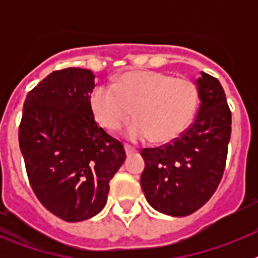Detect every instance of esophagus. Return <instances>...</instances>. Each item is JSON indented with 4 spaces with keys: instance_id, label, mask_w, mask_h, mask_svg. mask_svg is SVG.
<instances>
[{
    "instance_id": "34e87169",
    "label": "esophagus",
    "mask_w": 258,
    "mask_h": 258,
    "mask_svg": "<svg viewBox=\"0 0 258 258\" xmlns=\"http://www.w3.org/2000/svg\"><path fill=\"white\" fill-rule=\"evenodd\" d=\"M124 149H125V154H126L127 156H129V155H132V154H136V152H137V150L134 149V147H132V146H129V145H125Z\"/></svg>"
}]
</instances>
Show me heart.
I'll list each match as a JSON object with an SVG mask.
<instances>
[{"label":"heart","mask_w":258,"mask_h":258,"mask_svg":"<svg viewBox=\"0 0 258 258\" xmlns=\"http://www.w3.org/2000/svg\"><path fill=\"white\" fill-rule=\"evenodd\" d=\"M92 109L98 122L109 132L127 127L131 141L151 138L169 143L179 138L192 122L199 107V89L188 79L138 71L126 74L116 85H101L92 94Z\"/></svg>","instance_id":"obj_1"}]
</instances>
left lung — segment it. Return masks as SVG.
Instances as JSON below:
<instances>
[{
	"instance_id": "left-lung-1",
	"label": "left lung",
	"mask_w": 258,
	"mask_h": 258,
	"mask_svg": "<svg viewBox=\"0 0 258 258\" xmlns=\"http://www.w3.org/2000/svg\"><path fill=\"white\" fill-rule=\"evenodd\" d=\"M195 121L179 138L143 149L141 186L150 206L173 217L202 208L217 190L226 165L231 111L220 81L202 72Z\"/></svg>"
}]
</instances>
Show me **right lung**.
<instances>
[{"mask_svg": "<svg viewBox=\"0 0 258 258\" xmlns=\"http://www.w3.org/2000/svg\"><path fill=\"white\" fill-rule=\"evenodd\" d=\"M90 70L54 71L27 94L19 146L40 203L67 222L103 209L109 181L125 161L124 147L98 126Z\"/></svg>", "mask_w": 258, "mask_h": 258, "instance_id": "obj_1", "label": "right lung"}]
</instances>
